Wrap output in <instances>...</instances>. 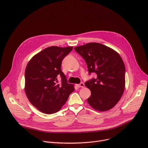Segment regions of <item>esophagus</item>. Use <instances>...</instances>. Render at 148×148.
Returning a JSON list of instances; mask_svg holds the SVG:
<instances>
[{
	"label": "esophagus",
	"instance_id": "obj_1",
	"mask_svg": "<svg viewBox=\"0 0 148 148\" xmlns=\"http://www.w3.org/2000/svg\"><path fill=\"white\" fill-rule=\"evenodd\" d=\"M77 86L78 88H84V84L83 83H81L79 84H77Z\"/></svg>",
	"mask_w": 148,
	"mask_h": 148
}]
</instances>
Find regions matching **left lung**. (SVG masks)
Returning a JSON list of instances; mask_svg holds the SVG:
<instances>
[{"instance_id": "left-lung-1", "label": "left lung", "mask_w": 148, "mask_h": 148, "mask_svg": "<svg viewBox=\"0 0 148 148\" xmlns=\"http://www.w3.org/2000/svg\"><path fill=\"white\" fill-rule=\"evenodd\" d=\"M84 59L89 74L96 79L85 83L91 95L87 101L97 111L110 110L121 99L125 87V67L118 52L97 42H89L74 48Z\"/></svg>"}]
</instances>
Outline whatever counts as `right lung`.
<instances>
[{
	"label": "right lung",
	"instance_id": "obj_1",
	"mask_svg": "<svg viewBox=\"0 0 148 148\" xmlns=\"http://www.w3.org/2000/svg\"><path fill=\"white\" fill-rule=\"evenodd\" d=\"M73 47L51 46L36 54L25 69V91L30 103L45 114L59 111L74 90L61 70L62 60ZM60 76L61 82L57 77Z\"/></svg>",
	"mask_w": 148,
	"mask_h": 148
}]
</instances>
